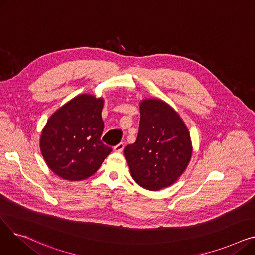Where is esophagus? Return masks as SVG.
Here are the masks:
<instances>
[{
	"instance_id": "34e87169",
	"label": "esophagus",
	"mask_w": 255,
	"mask_h": 255,
	"mask_svg": "<svg viewBox=\"0 0 255 255\" xmlns=\"http://www.w3.org/2000/svg\"><path fill=\"white\" fill-rule=\"evenodd\" d=\"M124 146H125L124 142H120V143H118L117 145L114 146V151L117 152V153H121L124 150Z\"/></svg>"
}]
</instances>
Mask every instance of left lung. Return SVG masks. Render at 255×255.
Here are the masks:
<instances>
[{"instance_id": "obj_1", "label": "left lung", "mask_w": 255, "mask_h": 255, "mask_svg": "<svg viewBox=\"0 0 255 255\" xmlns=\"http://www.w3.org/2000/svg\"><path fill=\"white\" fill-rule=\"evenodd\" d=\"M136 141L124 155L139 186L157 191L175 183L188 165L192 146L188 129L171 107L157 99L140 103Z\"/></svg>"}]
</instances>
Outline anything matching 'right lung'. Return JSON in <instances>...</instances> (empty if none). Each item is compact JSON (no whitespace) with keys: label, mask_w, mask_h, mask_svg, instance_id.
<instances>
[{"label":"right lung","mask_w":255,"mask_h":255,"mask_svg":"<svg viewBox=\"0 0 255 255\" xmlns=\"http://www.w3.org/2000/svg\"><path fill=\"white\" fill-rule=\"evenodd\" d=\"M103 99L83 94L53 114L42 131L40 149L48 167L69 181L95 173L112 148L100 140Z\"/></svg>","instance_id":"add662e5"}]
</instances>
